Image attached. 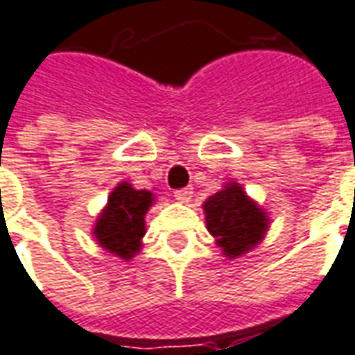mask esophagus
Segmentation results:
<instances>
[{
  "label": "esophagus",
  "mask_w": 355,
  "mask_h": 355,
  "mask_svg": "<svg viewBox=\"0 0 355 355\" xmlns=\"http://www.w3.org/2000/svg\"><path fill=\"white\" fill-rule=\"evenodd\" d=\"M192 193V188H180V190L175 192V198H177V201H180V203H190Z\"/></svg>",
  "instance_id": "34e87169"
}]
</instances>
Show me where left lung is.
<instances>
[{"instance_id": "left-lung-1", "label": "left lung", "mask_w": 355, "mask_h": 355, "mask_svg": "<svg viewBox=\"0 0 355 355\" xmlns=\"http://www.w3.org/2000/svg\"><path fill=\"white\" fill-rule=\"evenodd\" d=\"M203 213L216 247L232 261L261 245L270 228L266 211L236 180L224 182L223 190L209 196L203 201Z\"/></svg>"}]
</instances>
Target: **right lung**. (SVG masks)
<instances>
[{
  "mask_svg": "<svg viewBox=\"0 0 355 355\" xmlns=\"http://www.w3.org/2000/svg\"><path fill=\"white\" fill-rule=\"evenodd\" d=\"M155 203L150 190H137L127 180L112 190L93 226L96 243L106 253L131 261L140 253L142 238L146 234V213Z\"/></svg>",
  "mask_w": 355,
  "mask_h": 355,
  "instance_id": "obj_1",
  "label": "right lung"
}]
</instances>
